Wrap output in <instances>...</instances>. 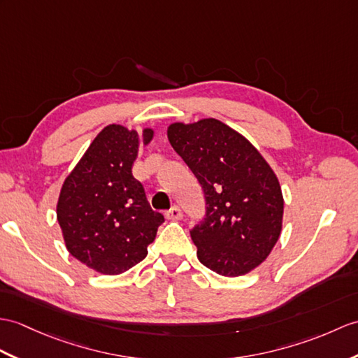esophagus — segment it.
I'll return each mask as SVG.
<instances>
[{"label":"esophagus","mask_w":358,"mask_h":358,"mask_svg":"<svg viewBox=\"0 0 358 358\" xmlns=\"http://www.w3.org/2000/svg\"><path fill=\"white\" fill-rule=\"evenodd\" d=\"M166 218L178 221L182 218V212L178 206H173V207H171V210H168V213H166Z\"/></svg>","instance_id":"1"}]
</instances>
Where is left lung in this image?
<instances>
[{
  "mask_svg": "<svg viewBox=\"0 0 358 358\" xmlns=\"http://www.w3.org/2000/svg\"><path fill=\"white\" fill-rule=\"evenodd\" d=\"M168 138L204 190L206 218L190 230L199 262L227 278L250 273L280 236L284 195L276 173L250 141L217 119L171 123Z\"/></svg>",
  "mask_w": 358,
  "mask_h": 358,
  "instance_id": "8db88e82",
  "label": "left lung"
}]
</instances>
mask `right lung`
<instances>
[{
	"label": "right lung",
	"instance_id": "right-lung-1",
	"mask_svg": "<svg viewBox=\"0 0 358 358\" xmlns=\"http://www.w3.org/2000/svg\"><path fill=\"white\" fill-rule=\"evenodd\" d=\"M152 137V128L138 134L108 124L61 187L56 217L66 250L97 273L114 276L143 261L164 221L131 171L140 145Z\"/></svg>",
	"mask_w": 358,
	"mask_h": 358
}]
</instances>
